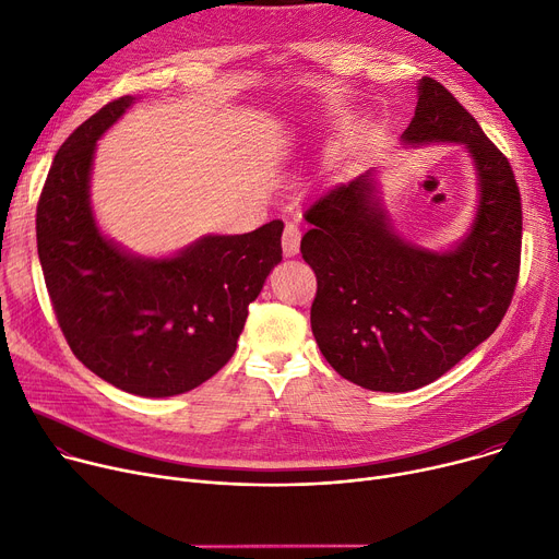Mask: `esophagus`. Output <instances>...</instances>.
Returning a JSON list of instances; mask_svg holds the SVG:
<instances>
[{"instance_id":"obj_1","label":"esophagus","mask_w":559,"mask_h":559,"mask_svg":"<svg viewBox=\"0 0 559 559\" xmlns=\"http://www.w3.org/2000/svg\"><path fill=\"white\" fill-rule=\"evenodd\" d=\"M300 227L295 223H286L284 225V233H282V248H284V254L286 257H293L298 254L300 250Z\"/></svg>"}]
</instances>
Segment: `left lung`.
<instances>
[{
	"instance_id": "obj_1",
	"label": "left lung",
	"mask_w": 559,
	"mask_h": 559,
	"mask_svg": "<svg viewBox=\"0 0 559 559\" xmlns=\"http://www.w3.org/2000/svg\"><path fill=\"white\" fill-rule=\"evenodd\" d=\"M402 142L465 144L478 178L469 235L449 252L404 241L372 171L336 185L305 212L300 252L318 280L311 330L343 379L381 392L436 381L495 334L521 264V193L508 157L438 81L417 85Z\"/></svg>"
}]
</instances>
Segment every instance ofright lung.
Segmentation results:
<instances>
[{
  "label": "right lung",
  "mask_w": 559,
  "mask_h": 559,
  "mask_svg": "<svg viewBox=\"0 0 559 559\" xmlns=\"http://www.w3.org/2000/svg\"><path fill=\"white\" fill-rule=\"evenodd\" d=\"M135 104L110 102L58 148L36 237L64 341L96 377L140 397H174L214 377L237 349L248 307L282 261V221L203 237L176 257L128 254L90 205L96 140Z\"/></svg>",
  "instance_id": "obj_1"
}]
</instances>
